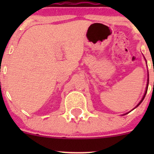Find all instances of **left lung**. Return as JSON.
<instances>
[{"label":"left lung","mask_w":154,"mask_h":154,"mask_svg":"<svg viewBox=\"0 0 154 154\" xmlns=\"http://www.w3.org/2000/svg\"><path fill=\"white\" fill-rule=\"evenodd\" d=\"M148 83H149V74H147V87H146V90H145V92H144V96H143V97H142V100H141V101L139 102V103H138L137 104V106H136V107H135V108H136V107L137 106H139V105H140V103H142V101H143V100H144V97H145V95H146V94H147V88H148ZM134 108V109H135Z\"/></svg>","instance_id":"left-lung-1"}]
</instances>
